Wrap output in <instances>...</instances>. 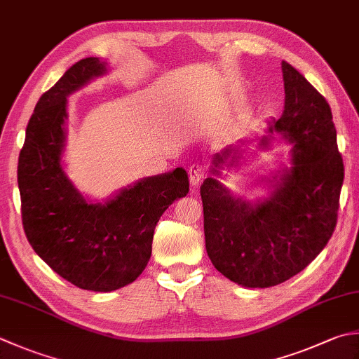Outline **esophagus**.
I'll return each instance as SVG.
<instances>
[{
	"label": "esophagus",
	"mask_w": 359,
	"mask_h": 359,
	"mask_svg": "<svg viewBox=\"0 0 359 359\" xmlns=\"http://www.w3.org/2000/svg\"><path fill=\"white\" fill-rule=\"evenodd\" d=\"M188 175H189V182H191V185H199L201 182L203 180V177L207 175V170L205 166L201 165V163H194L189 166L188 170Z\"/></svg>",
	"instance_id": "obj_1"
}]
</instances>
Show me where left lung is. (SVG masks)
Returning <instances> with one entry per match:
<instances>
[{
	"label": "left lung",
	"mask_w": 359,
	"mask_h": 359,
	"mask_svg": "<svg viewBox=\"0 0 359 359\" xmlns=\"http://www.w3.org/2000/svg\"><path fill=\"white\" fill-rule=\"evenodd\" d=\"M282 72L285 110L258 147L269 149L272 135L280 133L292 144L291 168L264 177L269 196L255 202L236 198L215 177L201 187L207 254L224 277L245 287L276 286L304 271L338 221L344 163L332 109L285 60ZM241 152L229 147L216 154L212 174L221 175L222 165L236 168Z\"/></svg>",
	"instance_id": "1"
}]
</instances>
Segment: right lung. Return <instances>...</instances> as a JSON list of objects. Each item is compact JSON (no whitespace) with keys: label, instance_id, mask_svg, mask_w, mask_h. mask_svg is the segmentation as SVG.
Listing matches in <instances>:
<instances>
[{"label":"right lung","instance_id":"1","mask_svg":"<svg viewBox=\"0 0 359 359\" xmlns=\"http://www.w3.org/2000/svg\"><path fill=\"white\" fill-rule=\"evenodd\" d=\"M107 72V62L97 57L67 69L35 105L18 157L27 241L62 278L97 292L135 282L151 258L160 216L189 191L184 168L140 179L105 202L86 199L68 179L62 161L67 97Z\"/></svg>","mask_w":359,"mask_h":359}]
</instances>
